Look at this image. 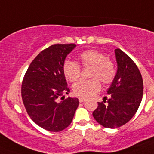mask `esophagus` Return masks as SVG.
I'll use <instances>...</instances> for the list:
<instances>
[{"label":"esophagus","instance_id":"obj_1","mask_svg":"<svg viewBox=\"0 0 154 154\" xmlns=\"http://www.w3.org/2000/svg\"><path fill=\"white\" fill-rule=\"evenodd\" d=\"M85 100H86V99H85V98H82V97L79 98V101L80 103H83V102H85Z\"/></svg>","mask_w":154,"mask_h":154}]
</instances>
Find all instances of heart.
Segmentation results:
<instances>
[{
    "label": "heart",
    "mask_w": 154,
    "mask_h": 154,
    "mask_svg": "<svg viewBox=\"0 0 154 154\" xmlns=\"http://www.w3.org/2000/svg\"><path fill=\"white\" fill-rule=\"evenodd\" d=\"M79 59L82 67L92 66L89 76L90 79H81L73 85V91L76 96L89 97L97 92L101 88L99 80L104 84H109L116 75V66L112 61L99 51L85 50L79 55ZM63 72L67 79L75 82L81 75V66L74 61H65Z\"/></svg>",
    "instance_id": "heart-1"
}]
</instances>
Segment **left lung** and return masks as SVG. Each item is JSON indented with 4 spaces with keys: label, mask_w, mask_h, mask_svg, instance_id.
I'll return each instance as SVG.
<instances>
[{
    "label": "left lung",
    "mask_w": 154,
    "mask_h": 154,
    "mask_svg": "<svg viewBox=\"0 0 154 154\" xmlns=\"http://www.w3.org/2000/svg\"><path fill=\"white\" fill-rule=\"evenodd\" d=\"M117 72L107 91L110 98L98 103L94 119L106 128H117L128 123L138 109L143 93L142 75L135 62L119 48L115 50Z\"/></svg>",
    "instance_id": "left-lung-1"
}]
</instances>
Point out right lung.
Wrapping results in <instances>:
<instances>
[{
	"label": "right lung",
	"instance_id": "right-lung-1",
	"mask_svg": "<svg viewBox=\"0 0 154 154\" xmlns=\"http://www.w3.org/2000/svg\"><path fill=\"white\" fill-rule=\"evenodd\" d=\"M75 44H55L41 51L30 64L21 84L23 103L31 119L50 132H60L71 124L79 99L58 98L68 94L63 65Z\"/></svg>",
	"mask_w": 154,
	"mask_h": 154
}]
</instances>
